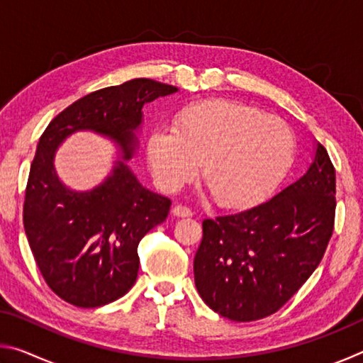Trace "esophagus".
Here are the masks:
<instances>
[{
    "instance_id": "1",
    "label": "esophagus",
    "mask_w": 363,
    "mask_h": 363,
    "mask_svg": "<svg viewBox=\"0 0 363 363\" xmlns=\"http://www.w3.org/2000/svg\"><path fill=\"white\" fill-rule=\"evenodd\" d=\"M173 214H174V216H177V218H190L194 213H192V210H190V208H187V206L176 205V206L173 208Z\"/></svg>"
}]
</instances>
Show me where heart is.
Returning <instances> with one entry per match:
<instances>
[{"label": "heart", "mask_w": 363, "mask_h": 363, "mask_svg": "<svg viewBox=\"0 0 363 363\" xmlns=\"http://www.w3.org/2000/svg\"><path fill=\"white\" fill-rule=\"evenodd\" d=\"M291 128L277 116L229 99L182 106L171 130L149 134L145 153L160 189L176 192L201 177L216 203L247 208L259 203L284 181L294 160Z\"/></svg>", "instance_id": "b5f03b06"}]
</instances>
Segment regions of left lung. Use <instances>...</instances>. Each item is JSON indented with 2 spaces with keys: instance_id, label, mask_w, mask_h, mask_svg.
Returning <instances> with one entry per match:
<instances>
[{
  "instance_id": "8db88e82",
  "label": "left lung",
  "mask_w": 363,
  "mask_h": 363,
  "mask_svg": "<svg viewBox=\"0 0 363 363\" xmlns=\"http://www.w3.org/2000/svg\"><path fill=\"white\" fill-rule=\"evenodd\" d=\"M336 174L322 144L306 173L272 199L203 220L194 259L206 306L235 322L277 312L320 264L333 233Z\"/></svg>"
}]
</instances>
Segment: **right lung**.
<instances>
[{
  "mask_svg": "<svg viewBox=\"0 0 363 363\" xmlns=\"http://www.w3.org/2000/svg\"><path fill=\"white\" fill-rule=\"evenodd\" d=\"M177 93L176 86L136 78L82 97L49 123L30 167L23 227L48 286L77 307L121 298L138 279V245L167 219L171 200L145 189L126 162L134 157L143 107ZM78 130L113 140L119 160L99 186L72 191L58 179L53 157Z\"/></svg>",
  "mask_w": 363,
  "mask_h": 363,
  "instance_id": "right-lung-1",
  "label": "right lung"
}]
</instances>
